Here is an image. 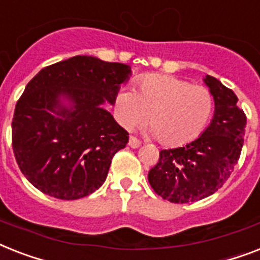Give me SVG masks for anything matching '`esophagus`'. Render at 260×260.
Returning <instances> with one entry per match:
<instances>
[{
    "instance_id": "34e87169",
    "label": "esophagus",
    "mask_w": 260,
    "mask_h": 260,
    "mask_svg": "<svg viewBox=\"0 0 260 260\" xmlns=\"http://www.w3.org/2000/svg\"><path fill=\"white\" fill-rule=\"evenodd\" d=\"M141 144V141L137 139V137L135 136H131L129 137V143H128V145H129L131 148H139Z\"/></svg>"
}]
</instances>
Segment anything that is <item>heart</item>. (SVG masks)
Returning <instances> with one entry per match:
<instances>
[{"instance_id": "heart-1", "label": "heart", "mask_w": 260, "mask_h": 260, "mask_svg": "<svg viewBox=\"0 0 260 260\" xmlns=\"http://www.w3.org/2000/svg\"><path fill=\"white\" fill-rule=\"evenodd\" d=\"M116 116L126 129L140 125L148 116L149 132L164 145H181L199 136L214 111L208 88L166 75H148L137 82L136 92L120 90Z\"/></svg>"}]
</instances>
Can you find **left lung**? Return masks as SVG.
<instances>
[{
  "label": "left lung",
  "instance_id": "1",
  "mask_svg": "<svg viewBox=\"0 0 260 260\" xmlns=\"http://www.w3.org/2000/svg\"><path fill=\"white\" fill-rule=\"evenodd\" d=\"M204 82L214 96V119L196 140L163 149L148 172L153 191L171 203H191L212 195L234 172L244 141L247 117L238 97L212 76Z\"/></svg>",
  "mask_w": 260,
  "mask_h": 260
}]
</instances>
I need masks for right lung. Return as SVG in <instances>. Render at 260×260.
I'll use <instances>...</instances> for the list:
<instances>
[{"label": "right lung", "mask_w": 260, "mask_h": 260, "mask_svg": "<svg viewBox=\"0 0 260 260\" xmlns=\"http://www.w3.org/2000/svg\"><path fill=\"white\" fill-rule=\"evenodd\" d=\"M131 68L75 56L27 82L12 120V145L25 178L46 195L76 200L103 185L128 132L101 105L113 104ZM67 96L71 107L59 104ZM55 115H53V113Z\"/></svg>", "instance_id": "obj_1"}]
</instances>
